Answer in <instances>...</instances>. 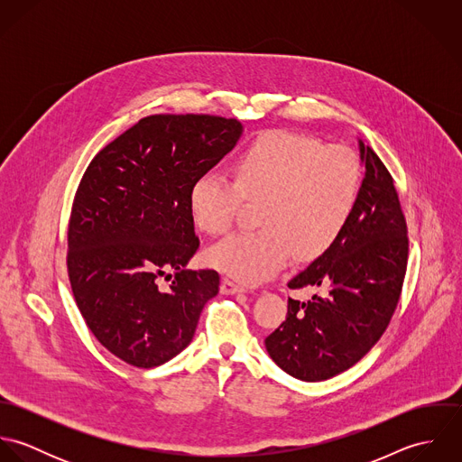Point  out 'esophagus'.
Wrapping results in <instances>:
<instances>
[{"mask_svg":"<svg viewBox=\"0 0 462 462\" xmlns=\"http://www.w3.org/2000/svg\"><path fill=\"white\" fill-rule=\"evenodd\" d=\"M220 291H222L224 295H235V293H244L245 288L240 286L238 282H235V281L224 277L222 282H220Z\"/></svg>","mask_w":462,"mask_h":462,"instance_id":"1","label":"esophagus"}]
</instances>
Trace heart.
Segmentation results:
<instances>
[{
	"label": "heart",
	"instance_id": "b5f03b06",
	"mask_svg": "<svg viewBox=\"0 0 462 462\" xmlns=\"http://www.w3.org/2000/svg\"><path fill=\"white\" fill-rule=\"evenodd\" d=\"M361 189V163L343 145L291 132L253 142L235 162V181L199 176L190 208L209 235L229 229L244 198L263 199L258 231H236L208 251V263L242 282H262L288 262L324 253L346 226Z\"/></svg>",
	"mask_w": 462,
	"mask_h": 462
}]
</instances>
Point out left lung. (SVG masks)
<instances>
[{
    "mask_svg": "<svg viewBox=\"0 0 462 462\" xmlns=\"http://www.w3.org/2000/svg\"><path fill=\"white\" fill-rule=\"evenodd\" d=\"M357 149L365 174L346 226L288 282L291 290L313 286L328 293L308 302L288 299L286 320L264 339L273 363L306 383L348 370L379 341L407 268V226L393 180L359 138Z\"/></svg>",
    "mask_w": 462,
    "mask_h": 462,
    "instance_id": "1",
    "label": "left lung"
}]
</instances>
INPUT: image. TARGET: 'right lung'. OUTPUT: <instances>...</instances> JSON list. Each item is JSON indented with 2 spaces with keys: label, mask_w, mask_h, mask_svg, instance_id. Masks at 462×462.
<instances>
[{
  "label": "right lung",
  "mask_w": 462,
  "mask_h": 462,
  "mask_svg": "<svg viewBox=\"0 0 462 462\" xmlns=\"http://www.w3.org/2000/svg\"><path fill=\"white\" fill-rule=\"evenodd\" d=\"M242 134L236 119L151 116L87 167L69 220V281L88 329L125 363L178 356L218 293L215 270L187 268L199 249L190 192ZM160 276L173 279L167 289Z\"/></svg>",
  "instance_id": "right-lung-1"
}]
</instances>
